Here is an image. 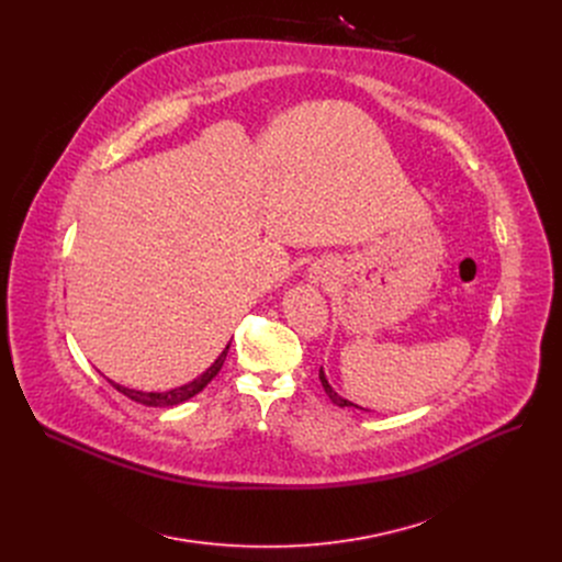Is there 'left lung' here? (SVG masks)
Segmentation results:
<instances>
[{
    "label": "left lung",
    "instance_id": "8db88e82",
    "mask_svg": "<svg viewBox=\"0 0 562 562\" xmlns=\"http://www.w3.org/2000/svg\"><path fill=\"white\" fill-rule=\"evenodd\" d=\"M319 382H323V386H325V391H327V395L331 397V403L334 405H338V407H356L353 403H349V400H345V397H340L334 389H331V384L327 382V378H325V371L323 369H319ZM360 409V407H358Z\"/></svg>",
    "mask_w": 562,
    "mask_h": 562
}]
</instances>
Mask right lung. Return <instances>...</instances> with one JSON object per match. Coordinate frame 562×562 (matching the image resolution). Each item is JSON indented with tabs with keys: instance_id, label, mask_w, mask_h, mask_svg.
Masks as SVG:
<instances>
[{
	"instance_id": "1",
	"label": "right lung",
	"mask_w": 562,
	"mask_h": 562,
	"mask_svg": "<svg viewBox=\"0 0 562 562\" xmlns=\"http://www.w3.org/2000/svg\"><path fill=\"white\" fill-rule=\"evenodd\" d=\"M228 347H231V342L226 345V349L217 356V360H215L198 380H193V382H189V384H184V386L165 391V393H144V391H133V389L120 386V384H115V382H111V380H109V382H111L120 393H124L126 397L135 400V403H139V405H146V407H173V405H180V403H184V400L193 397L195 393H200V391L217 375V371L222 369V364H224V360H226Z\"/></svg>"
}]
</instances>
